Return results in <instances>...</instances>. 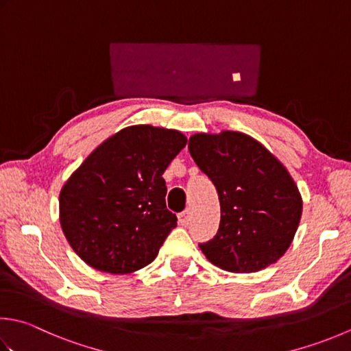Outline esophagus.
Here are the masks:
<instances>
[{
	"mask_svg": "<svg viewBox=\"0 0 351 351\" xmlns=\"http://www.w3.org/2000/svg\"><path fill=\"white\" fill-rule=\"evenodd\" d=\"M178 222H180L182 226H187L190 223V213L189 211L181 213V215L178 216Z\"/></svg>",
	"mask_w": 351,
	"mask_h": 351,
	"instance_id": "obj_1",
	"label": "esophagus"
}]
</instances>
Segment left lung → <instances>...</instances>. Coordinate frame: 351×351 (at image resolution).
I'll list each match as a JSON object with an SVG mask.
<instances>
[{
	"instance_id": "left-lung-1",
	"label": "left lung",
	"mask_w": 351,
	"mask_h": 351,
	"mask_svg": "<svg viewBox=\"0 0 351 351\" xmlns=\"http://www.w3.org/2000/svg\"><path fill=\"white\" fill-rule=\"evenodd\" d=\"M189 150L221 202L216 236L199 248L230 272H257L283 256L297 232L303 199L289 171L252 136L195 134Z\"/></svg>"
}]
</instances>
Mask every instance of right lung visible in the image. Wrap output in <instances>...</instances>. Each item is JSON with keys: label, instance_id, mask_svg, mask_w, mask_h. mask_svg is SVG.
<instances>
[{"label": "right lung", "instance_id": "add662e5", "mask_svg": "<svg viewBox=\"0 0 351 351\" xmlns=\"http://www.w3.org/2000/svg\"><path fill=\"white\" fill-rule=\"evenodd\" d=\"M187 144L180 130L136 125L95 147L59 195L62 231L94 269L130 274L152 263L176 216L162 173Z\"/></svg>", "mask_w": 351, "mask_h": 351}]
</instances>
